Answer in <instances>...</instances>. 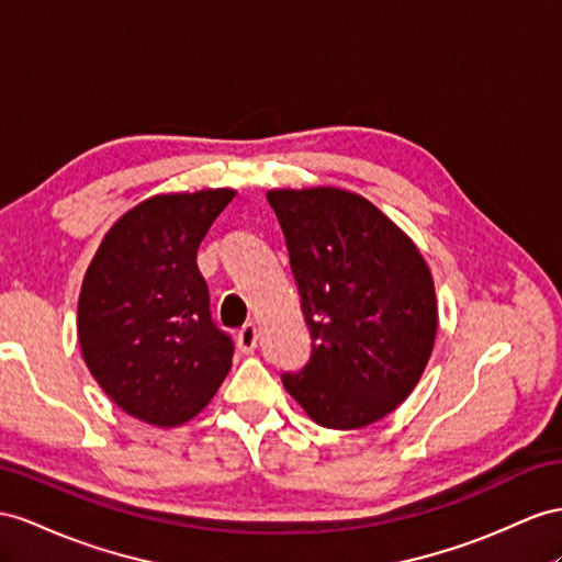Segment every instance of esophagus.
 I'll return each mask as SVG.
<instances>
[{
	"mask_svg": "<svg viewBox=\"0 0 562 562\" xmlns=\"http://www.w3.org/2000/svg\"><path fill=\"white\" fill-rule=\"evenodd\" d=\"M256 344H258V329L254 323H247L237 333V347L241 353H254Z\"/></svg>",
	"mask_w": 562,
	"mask_h": 562,
	"instance_id": "1",
	"label": "esophagus"
}]
</instances>
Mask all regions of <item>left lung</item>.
Segmentation results:
<instances>
[{"instance_id": "obj_1", "label": "left lung", "mask_w": 562, "mask_h": 562, "mask_svg": "<svg viewBox=\"0 0 562 562\" xmlns=\"http://www.w3.org/2000/svg\"><path fill=\"white\" fill-rule=\"evenodd\" d=\"M313 349L282 384L313 423L358 429L404 404L437 337L431 272L386 215L337 187L270 190Z\"/></svg>"}]
</instances>
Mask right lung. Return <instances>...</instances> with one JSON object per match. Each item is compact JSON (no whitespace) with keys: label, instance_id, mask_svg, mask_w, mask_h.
<instances>
[{"label":"right lung","instance_id":"1","mask_svg":"<svg viewBox=\"0 0 562 562\" xmlns=\"http://www.w3.org/2000/svg\"><path fill=\"white\" fill-rule=\"evenodd\" d=\"M235 190L156 194L99 244L78 299L85 363L127 415L176 427L204 408L233 366L196 251Z\"/></svg>","mask_w":562,"mask_h":562}]
</instances>
